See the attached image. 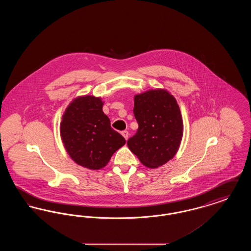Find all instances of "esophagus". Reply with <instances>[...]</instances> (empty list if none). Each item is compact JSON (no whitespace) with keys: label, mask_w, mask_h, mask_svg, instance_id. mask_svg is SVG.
<instances>
[{"label":"esophagus","mask_w":251,"mask_h":251,"mask_svg":"<svg viewBox=\"0 0 251 251\" xmlns=\"http://www.w3.org/2000/svg\"><path fill=\"white\" fill-rule=\"evenodd\" d=\"M121 134L123 135V137L127 140L128 137H129V131H121Z\"/></svg>","instance_id":"obj_1"}]
</instances>
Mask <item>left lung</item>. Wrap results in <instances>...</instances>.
Wrapping results in <instances>:
<instances>
[{"label":"left lung","mask_w":251,"mask_h":251,"mask_svg":"<svg viewBox=\"0 0 251 251\" xmlns=\"http://www.w3.org/2000/svg\"><path fill=\"white\" fill-rule=\"evenodd\" d=\"M138 130L127 145L146 167H161L176 154L182 137V120L175 98L166 90L134 97Z\"/></svg>","instance_id":"8db88e82"}]
</instances>
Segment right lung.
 Segmentation results:
<instances>
[{
    "instance_id": "add662e5",
    "label": "right lung",
    "mask_w": 251,
    "mask_h": 251,
    "mask_svg": "<svg viewBox=\"0 0 251 251\" xmlns=\"http://www.w3.org/2000/svg\"><path fill=\"white\" fill-rule=\"evenodd\" d=\"M102 104L100 98L79 97L66 109L60 125L68 153L78 165L90 169L105 167L113 153L126 142L111 128Z\"/></svg>"
}]
</instances>
